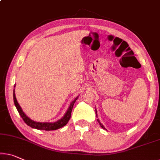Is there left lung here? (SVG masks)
<instances>
[{
    "label": "left lung",
    "mask_w": 160,
    "mask_h": 160,
    "mask_svg": "<svg viewBox=\"0 0 160 160\" xmlns=\"http://www.w3.org/2000/svg\"><path fill=\"white\" fill-rule=\"evenodd\" d=\"M95 110H96V116L97 117V109H95ZM97 122H99V124L100 126L102 127V129H105V127H104V125H103V124H102V123L100 122V121H99V119H97ZM106 130H107V129H106Z\"/></svg>",
    "instance_id": "8db88e82"
}]
</instances>
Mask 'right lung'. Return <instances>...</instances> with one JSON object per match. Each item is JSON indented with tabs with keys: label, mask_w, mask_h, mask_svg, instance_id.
I'll use <instances>...</instances> for the list:
<instances>
[{
	"label": "right lung",
	"mask_w": 160,
	"mask_h": 160,
	"mask_svg": "<svg viewBox=\"0 0 160 160\" xmlns=\"http://www.w3.org/2000/svg\"><path fill=\"white\" fill-rule=\"evenodd\" d=\"M15 87V86H14ZM78 97H76L74 100L72 101V103L70 104L69 107L65 114L63 115V117L61 118V119H58V121L55 122H36L35 121H33V120L31 119L28 116H26V114L23 112V110H22L21 106L17 102L16 94H15V91L13 89V101H14V104L16 106L17 110L20 114V116L22 117V119L24 122H25L26 124L28 125V126L32 127L33 129H39V130H46V131H51V130H56L58 129H60L61 127H64L65 125L67 124L68 122L69 121L71 118V114H72V111L73 107V104L76 102V101L77 100Z\"/></svg>",
	"instance_id": "right-lung-1"
}]
</instances>
